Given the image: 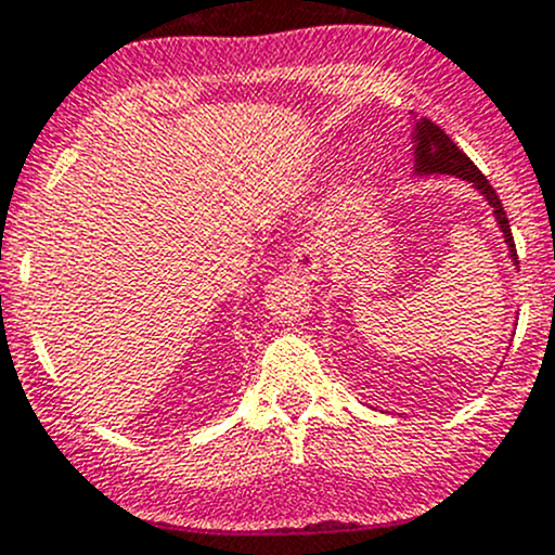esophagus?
I'll use <instances>...</instances> for the list:
<instances>
[{"label":"esophagus","instance_id":"1","mask_svg":"<svg viewBox=\"0 0 555 555\" xmlns=\"http://www.w3.org/2000/svg\"><path fill=\"white\" fill-rule=\"evenodd\" d=\"M289 268H293V271L304 279L322 276V257H319L317 246H311V244L295 246L293 257H289Z\"/></svg>","mask_w":555,"mask_h":555}]
</instances>
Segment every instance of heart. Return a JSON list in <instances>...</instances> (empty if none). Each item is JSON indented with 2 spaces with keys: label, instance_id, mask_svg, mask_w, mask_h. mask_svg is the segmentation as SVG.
I'll use <instances>...</instances> for the list:
<instances>
[{
  "label": "heart",
  "instance_id": "b5f03b06",
  "mask_svg": "<svg viewBox=\"0 0 555 555\" xmlns=\"http://www.w3.org/2000/svg\"><path fill=\"white\" fill-rule=\"evenodd\" d=\"M362 195H365V184H362V179L360 177L346 179V182L340 184L333 195V204H330V209H327L330 220L333 222L346 220V217H349L351 211L362 204Z\"/></svg>",
  "mask_w": 555,
  "mask_h": 555
}]
</instances>
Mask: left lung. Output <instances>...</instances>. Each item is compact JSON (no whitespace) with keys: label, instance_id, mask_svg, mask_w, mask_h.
<instances>
[{"label":"left lung","instance_id":"left-lung-1","mask_svg":"<svg viewBox=\"0 0 555 555\" xmlns=\"http://www.w3.org/2000/svg\"><path fill=\"white\" fill-rule=\"evenodd\" d=\"M413 177H456L469 182V188H475L486 201H489L496 225H500L502 231V238H505L507 249H511V260L518 266L511 222H507L505 206H502L496 190L491 188L489 179L478 171V166L451 142V137L443 128L435 126L427 117L416 115H413Z\"/></svg>","mask_w":555,"mask_h":555}]
</instances>
